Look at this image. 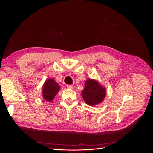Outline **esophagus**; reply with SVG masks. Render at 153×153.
<instances>
[{"label":"esophagus","mask_w":153,"mask_h":153,"mask_svg":"<svg viewBox=\"0 0 153 153\" xmlns=\"http://www.w3.org/2000/svg\"><path fill=\"white\" fill-rule=\"evenodd\" d=\"M67 88L69 89H73V86L72 85H66Z\"/></svg>","instance_id":"34e87169"}]
</instances>
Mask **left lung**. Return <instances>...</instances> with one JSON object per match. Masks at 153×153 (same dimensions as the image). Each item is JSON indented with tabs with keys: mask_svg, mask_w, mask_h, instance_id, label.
<instances>
[{
	"mask_svg": "<svg viewBox=\"0 0 153 153\" xmlns=\"http://www.w3.org/2000/svg\"><path fill=\"white\" fill-rule=\"evenodd\" d=\"M82 95L87 104L94 106L102 102L106 96V91L98 82L89 79L85 83V88Z\"/></svg>",
	"mask_w": 153,
	"mask_h": 153,
	"instance_id": "8db88e82",
	"label": "left lung"
}]
</instances>
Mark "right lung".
<instances>
[{
    "label": "right lung",
    "mask_w": 153,
    "mask_h": 153,
    "mask_svg": "<svg viewBox=\"0 0 153 153\" xmlns=\"http://www.w3.org/2000/svg\"><path fill=\"white\" fill-rule=\"evenodd\" d=\"M43 87V98L48 101H52L60 89L59 84L52 78H49L46 81Z\"/></svg>",
    "instance_id": "1"
}]
</instances>
